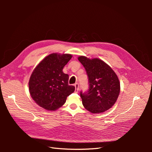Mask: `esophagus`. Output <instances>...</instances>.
<instances>
[{"label": "esophagus", "instance_id": "obj_1", "mask_svg": "<svg viewBox=\"0 0 152 152\" xmlns=\"http://www.w3.org/2000/svg\"><path fill=\"white\" fill-rule=\"evenodd\" d=\"M75 93H77L78 92H79V84H78V83H76V84H75Z\"/></svg>", "mask_w": 152, "mask_h": 152}]
</instances>
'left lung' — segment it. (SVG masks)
Instances as JSON below:
<instances>
[{
  "label": "left lung",
  "instance_id": "8db88e82",
  "mask_svg": "<svg viewBox=\"0 0 152 152\" xmlns=\"http://www.w3.org/2000/svg\"><path fill=\"white\" fill-rule=\"evenodd\" d=\"M78 59L86 69L89 83L87 93L80 92L84 108L93 113H102L111 108L121 91L120 81L116 73L99 58L80 56Z\"/></svg>",
  "mask_w": 152,
  "mask_h": 152
}]
</instances>
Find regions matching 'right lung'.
<instances>
[{
  "label": "right lung",
  "mask_w": 152,
  "mask_h": 152,
  "mask_svg": "<svg viewBox=\"0 0 152 152\" xmlns=\"http://www.w3.org/2000/svg\"><path fill=\"white\" fill-rule=\"evenodd\" d=\"M72 58L70 54L52 53L45 56L35 68L28 87L31 98L39 107L55 111L65 103L75 91L68 85L69 76L63 69Z\"/></svg>",
  "instance_id": "add662e5"
}]
</instances>
